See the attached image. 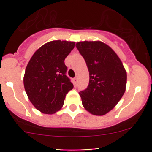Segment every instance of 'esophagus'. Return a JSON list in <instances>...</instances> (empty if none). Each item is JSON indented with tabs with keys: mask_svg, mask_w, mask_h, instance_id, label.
Listing matches in <instances>:
<instances>
[{
	"mask_svg": "<svg viewBox=\"0 0 152 152\" xmlns=\"http://www.w3.org/2000/svg\"><path fill=\"white\" fill-rule=\"evenodd\" d=\"M77 78H74V79H73V85L75 86H76V84H77Z\"/></svg>",
	"mask_w": 152,
	"mask_h": 152,
	"instance_id": "esophagus-1",
	"label": "esophagus"
}]
</instances>
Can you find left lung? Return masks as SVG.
Listing matches in <instances>:
<instances>
[{"label": "left lung", "instance_id": "8db88e82", "mask_svg": "<svg viewBox=\"0 0 152 152\" xmlns=\"http://www.w3.org/2000/svg\"><path fill=\"white\" fill-rule=\"evenodd\" d=\"M76 46L89 70V85L79 93L82 105L94 115L113 110L124 96L126 71L117 53L101 41L78 42Z\"/></svg>", "mask_w": 152, "mask_h": 152}]
</instances>
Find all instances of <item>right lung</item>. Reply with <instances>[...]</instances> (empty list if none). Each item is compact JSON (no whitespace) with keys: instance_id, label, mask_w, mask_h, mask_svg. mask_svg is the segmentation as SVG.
<instances>
[{"instance_id":"right-lung-1","label":"right lung","mask_w":152,"mask_h":152,"mask_svg":"<svg viewBox=\"0 0 152 152\" xmlns=\"http://www.w3.org/2000/svg\"><path fill=\"white\" fill-rule=\"evenodd\" d=\"M75 42L53 40L42 45L29 60L23 85L34 107L44 114L61 110L66 94L73 88L67 77L65 59L74 48Z\"/></svg>"}]
</instances>
